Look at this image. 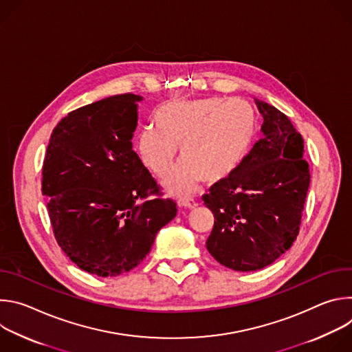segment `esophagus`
Masks as SVG:
<instances>
[{
  "label": "esophagus",
  "instance_id": "esophagus-1",
  "mask_svg": "<svg viewBox=\"0 0 352 352\" xmlns=\"http://www.w3.org/2000/svg\"><path fill=\"white\" fill-rule=\"evenodd\" d=\"M178 205L181 208H186V209H195L197 206V204L195 202L193 199H188V197H184V199H179L178 200Z\"/></svg>",
  "mask_w": 352,
  "mask_h": 352
}]
</instances>
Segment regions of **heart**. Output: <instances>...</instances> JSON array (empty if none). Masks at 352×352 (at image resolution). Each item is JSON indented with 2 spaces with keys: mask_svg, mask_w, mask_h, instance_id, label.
I'll return each instance as SVG.
<instances>
[{
  "mask_svg": "<svg viewBox=\"0 0 352 352\" xmlns=\"http://www.w3.org/2000/svg\"><path fill=\"white\" fill-rule=\"evenodd\" d=\"M153 124L138 133V155L150 171L163 177L180 146L184 160L163 181L175 196L190 195L205 179L216 184L231 175L256 133L254 107L238 97L177 100L156 110Z\"/></svg>",
  "mask_w": 352,
  "mask_h": 352,
  "instance_id": "b5f03b06",
  "label": "heart"
}]
</instances>
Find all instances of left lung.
I'll return each instance as SVG.
<instances>
[{
  "label": "left lung",
  "instance_id": "8db88e82",
  "mask_svg": "<svg viewBox=\"0 0 352 352\" xmlns=\"http://www.w3.org/2000/svg\"><path fill=\"white\" fill-rule=\"evenodd\" d=\"M255 103L263 138L202 197L214 214L206 248L236 272L261 270L291 248L311 182L302 136L280 110L258 98Z\"/></svg>",
  "mask_w": 352,
  "mask_h": 352
}]
</instances>
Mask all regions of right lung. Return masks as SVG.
I'll list each match as a JSON object with an SVG mask.
<instances>
[{
	"instance_id": "add662e5",
	"label": "right lung",
	"mask_w": 352,
	"mask_h": 352,
	"mask_svg": "<svg viewBox=\"0 0 352 352\" xmlns=\"http://www.w3.org/2000/svg\"><path fill=\"white\" fill-rule=\"evenodd\" d=\"M142 100L125 93L71 111L54 128L43 163L56 239L79 269L98 277L136 267L177 214L132 148Z\"/></svg>"
}]
</instances>
